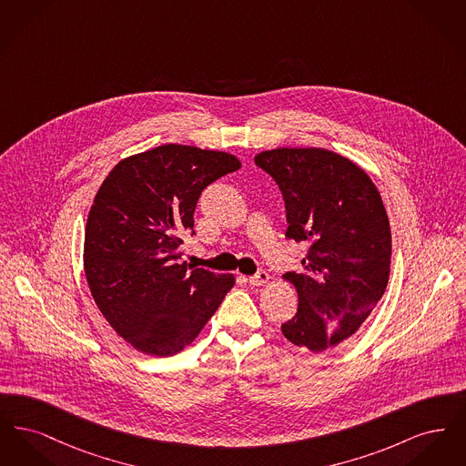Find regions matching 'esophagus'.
I'll list each match as a JSON object with an SVG mask.
<instances>
[{
  "label": "esophagus",
  "instance_id": "esophagus-1",
  "mask_svg": "<svg viewBox=\"0 0 466 466\" xmlns=\"http://www.w3.org/2000/svg\"><path fill=\"white\" fill-rule=\"evenodd\" d=\"M267 281H268V272L267 270H258L255 276L248 278V283L251 287H262V285H266Z\"/></svg>",
  "mask_w": 466,
  "mask_h": 466
}]
</instances>
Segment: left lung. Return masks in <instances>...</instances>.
I'll use <instances>...</instances> for the list:
<instances>
[{
  "label": "left lung",
  "instance_id": "obj_1",
  "mask_svg": "<svg viewBox=\"0 0 466 466\" xmlns=\"http://www.w3.org/2000/svg\"><path fill=\"white\" fill-rule=\"evenodd\" d=\"M255 164L278 183L287 238L309 244L304 272H287L297 314L281 325L291 344L329 351L374 310L390 279L391 230L376 185L346 157L323 148H276Z\"/></svg>",
  "mask_w": 466,
  "mask_h": 466
}]
</instances>
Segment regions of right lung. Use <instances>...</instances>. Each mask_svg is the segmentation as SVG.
<instances>
[{
    "label": "right lung",
    "mask_w": 466,
    "mask_h": 466,
    "mask_svg": "<svg viewBox=\"0 0 466 466\" xmlns=\"http://www.w3.org/2000/svg\"><path fill=\"white\" fill-rule=\"evenodd\" d=\"M230 154L162 145L120 160L90 208L84 268L115 332L147 355H177L234 287L232 274L183 262L202 190L234 173Z\"/></svg>",
    "instance_id": "obj_1"
}]
</instances>
